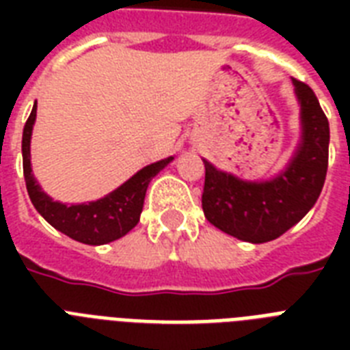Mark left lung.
<instances>
[{"instance_id":"1","label":"left lung","mask_w":350,"mask_h":350,"mask_svg":"<svg viewBox=\"0 0 350 350\" xmlns=\"http://www.w3.org/2000/svg\"><path fill=\"white\" fill-rule=\"evenodd\" d=\"M301 103V143L287 170L271 181H241L205 161V218L234 238L265 243L296 225L320 196L329 165V120L309 85L293 79Z\"/></svg>"}]
</instances>
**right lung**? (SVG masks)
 Returning a JSON list of instances; mask_svg holds the SVG:
<instances>
[{
    "label": "right lung",
    "instance_id": "obj_1",
    "mask_svg": "<svg viewBox=\"0 0 350 350\" xmlns=\"http://www.w3.org/2000/svg\"><path fill=\"white\" fill-rule=\"evenodd\" d=\"M34 120L36 105L25 123L23 142H21L25 183H27L30 202L36 211L54 229L85 245L111 243L134 229L139 221L148 183L174 158L170 156L158 163L143 167L139 172L132 176L131 180L125 181L116 191L98 202L81 203V205H65V203L52 202V198L41 191V187L34 180L32 169H30V136H32Z\"/></svg>",
    "mask_w": 350,
    "mask_h": 350
}]
</instances>
